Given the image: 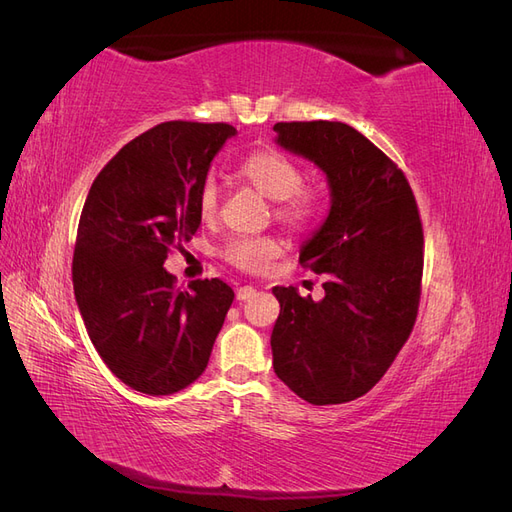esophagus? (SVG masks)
Listing matches in <instances>:
<instances>
[{
    "label": "esophagus",
    "mask_w": 512,
    "mask_h": 512,
    "mask_svg": "<svg viewBox=\"0 0 512 512\" xmlns=\"http://www.w3.org/2000/svg\"><path fill=\"white\" fill-rule=\"evenodd\" d=\"M252 297H256V288L254 286H241L237 290V301H247V299H252Z\"/></svg>",
    "instance_id": "obj_1"
}]
</instances>
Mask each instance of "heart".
<instances>
[{
    "instance_id": "b5f03b06",
    "label": "heart",
    "mask_w": 512,
    "mask_h": 512,
    "mask_svg": "<svg viewBox=\"0 0 512 512\" xmlns=\"http://www.w3.org/2000/svg\"><path fill=\"white\" fill-rule=\"evenodd\" d=\"M241 177L267 196L275 207V215L292 228L312 222L320 211V194L314 188H303V170L280 149H258L241 162ZM220 207V190L213 179L205 181L198 198V211L203 220H213ZM280 241L273 237H237L228 241L224 256L232 265L245 271H258L271 258L280 254Z\"/></svg>"
}]
</instances>
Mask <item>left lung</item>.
I'll list each match as a JSON object with an SVG mask.
<instances>
[{
	"label": "left lung",
	"instance_id": "left-lung-1",
	"mask_svg": "<svg viewBox=\"0 0 512 512\" xmlns=\"http://www.w3.org/2000/svg\"><path fill=\"white\" fill-rule=\"evenodd\" d=\"M275 143L327 175V218L299 252L324 297L275 286L273 369L314 406L374 389L406 344L423 277V226L404 173L342 121L275 123Z\"/></svg>",
	"mask_w": 512,
	"mask_h": 512
}]
</instances>
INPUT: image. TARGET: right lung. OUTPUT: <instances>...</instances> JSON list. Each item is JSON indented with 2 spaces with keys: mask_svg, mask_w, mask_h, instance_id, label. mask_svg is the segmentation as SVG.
Here are the masks:
<instances>
[{
  "mask_svg": "<svg viewBox=\"0 0 512 512\" xmlns=\"http://www.w3.org/2000/svg\"><path fill=\"white\" fill-rule=\"evenodd\" d=\"M237 130L166 121L136 136L91 183L76 232L74 297L106 367L145 395H173L203 376L235 292L222 280L177 290L170 247L200 226L213 158Z\"/></svg>",
  "mask_w": 512,
  "mask_h": 512,
  "instance_id": "1",
  "label": "right lung"
}]
</instances>
